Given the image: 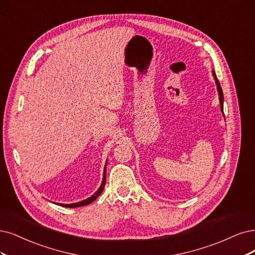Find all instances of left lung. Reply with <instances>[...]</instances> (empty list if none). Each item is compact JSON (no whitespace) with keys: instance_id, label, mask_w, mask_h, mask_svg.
Listing matches in <instances>:
<instances>
[{"instance_id":"left-lung-1","label":"left lung","mask_w":255,"mask_h":255,"mask_svg":"<svg viewBox=\"0 0 255 255\" xmlns=\"http://www.w3.org/2000/svg\"><path fill=\"white\" fill-rule=\"evenodd\" d=\"M212 74H213V78H214V81H215V84H216V89H218V92H219V99H220V104H221V111L224 115V94H223V90H222V87H221V84L218 80V78H216V74H215V71L212 70ZM225 118V116H224Z\"/></svg>"}]
</instances>
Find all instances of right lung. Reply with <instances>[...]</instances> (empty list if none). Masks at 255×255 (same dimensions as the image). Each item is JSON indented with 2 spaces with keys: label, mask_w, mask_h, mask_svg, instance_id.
I'll return each mask as SVG.
<instances>
[{
  "label": "right lung",
  "mask_w": 255,
  "mask_h": 255,
  "mask_svg": "<svg viewBox=\"0 0 255 255\" xmlns=\"http://www.w3.org/2000/svg\"><path fill=\"white\" fill-rule=\"evenodd\" d=\"M106 166H107V163L105 164V168H104L102 184H101L99 189H98L96 192H94V194H92L90 197H88V199L84 200V201H81V202H79V203H73V204H59V205H61V206H63V207H67V208H77V207L86 206V205L91 204L93 201H96L97 197L103 192L104 187H105V184H106Z\"/></svg>",
  "instance_id": "add662e5"
}]
</instances>
